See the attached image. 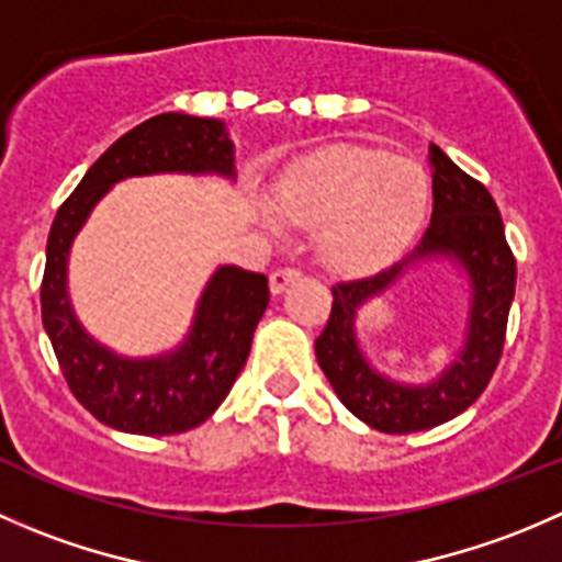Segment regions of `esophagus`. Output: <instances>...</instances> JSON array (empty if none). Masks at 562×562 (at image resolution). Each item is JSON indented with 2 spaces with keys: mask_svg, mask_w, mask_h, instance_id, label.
Masks as SVG:
<instances>
[{
  "mask_svg": "<svg viewBox=\"0 0 562 562\" xmlns=\"http://www.w3.org/2000/svg\"><path fill=\"white\" fill-rule=\"evenodd\" d=\"M299 277H302V271H296V269H280V271H274V274L269 277V291H271V296H280V293H285L288 288H291L293 282L299 280Z\"/></svg>",
  "mask_w": 562,
  "mask_h": 562,
  "instance_id": "esophagus-1",
  "label": "esophagus"
}]
</instances>
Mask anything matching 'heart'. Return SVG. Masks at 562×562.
I'll return each mask as SVG.
<instances>
[{"label":"heart","instance_id":"b5f03b06","mask_svg":"<svg viewBox=\"0 0 562 562\" xmlns=\"http://www.w3.org/2000/svg\"><path fill=\"white\" fill-rule=\"evenodd\" d=\"M291 222L321 227L318 252L337 274H373L395 263L423 231L431 205L426 170L379 150H326L277 183Z\"/></svg>","mask_w":562,"mask_h":562}]
</instances>
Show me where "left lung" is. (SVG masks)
I'll use <instances>...</instances> for the list:
<instances>
[{
	"instance_id": "8db88e82",
	"label": "left lung",
	"mask_w": 562,
	"mask_h": 562,
	"mask_svg": "<svg viewBox=\"0 0 562 562\" xmlns=\"http://www.w3.org/2000/svg\"><path fill=\"white\" fill-rule=\"evenodd\" d=\"M434 214L423 241L375 277L331 288V313L315 340V357L342 406L384 434H414L459 417L481 397L499 362L516 291V260L503 216L483 183L428 145ZM445 265L460 274L465 326L460 348L426 382H403L369 362L358 337V313L406 276Z\"/></svg>"
}]
</instances>
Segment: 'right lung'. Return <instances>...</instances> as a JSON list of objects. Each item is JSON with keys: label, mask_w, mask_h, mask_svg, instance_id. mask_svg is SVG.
Listing matches in <instances>:
<instances>
[{"label": "right lung", "mask_w": 562, "mask_h": 562, "mask_svg": "<svg viewBox=\"0 0 562 562\" xmlns=\"http://www.w3.org/2000/svg\"><path fill=\"white\" fill-rule=\"evenodd\" d=\"M148 176H216L236 183V145L225 120L167 112L120 136L54 216L41 310L76 401L109 428L167 437L205 423L233 390L255 326L269 307V282L238 266H216L200 291L187 335L167 351L131 357L92 337L70 299V249L117 183Z\"/></svg>", "instance_id": "obj_1"}]
</instances>
